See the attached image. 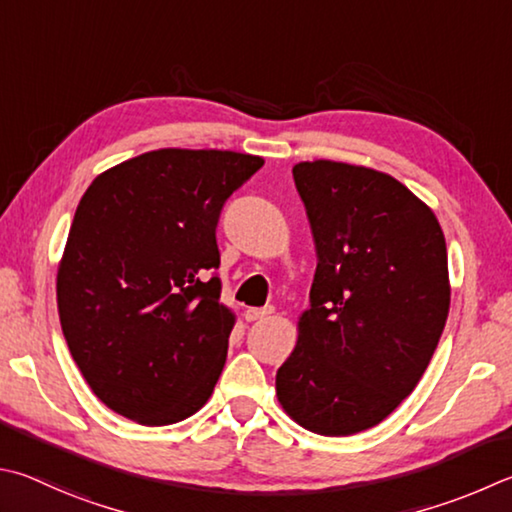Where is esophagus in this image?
<instances>
[{
	"instance_id": "34e87169",
	"label": "esophagus",
	"mask_w": 512,
	"mask_h": 512,
	"mask_svg": "<svg viewBox=\"0 0 512 512\" xmlns=\"http://www.w3.org/2000/svg\"><path fill=\"white\" fill-rule=\"evenodd\" d=\"M268 315H273L271 306H266V309H248V311L244 313V318H246V322H257V320L268 318Z\"/></svg>"
}]
</instances>
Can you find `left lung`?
Instances as JSON below:
<instances>
[{
    "label": "left lung",
    "instance_id": "1",
    "mask_svg": "<svg viewBox=\"0 0 512 512\" xmlns=\"http://www.w3.org/2000/svg\"><path fill=\"white\" fill-rule=\"evenodd\" d=\"M293 179L318 268L277 369V401L304 430L358 434L385 421L430 365L450 311L448 248L432 208L374 167L302 161Z\"/></svg>",
    "mask_w": 512,
    "mask_h": 512
}]
</instances>
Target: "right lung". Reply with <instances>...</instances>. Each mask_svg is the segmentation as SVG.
Returning a JSON list of instances; mask_svg holds the SVG:
<instances>
[{
	"mask_svg": "<svg viewBox=\"0 0 512 512\" xmlns=\"http://www.w3.org/2000/svg\"><path fill=\"white\" fill-rule=\"evenodd\" d=\"M264 165L230 150L145 152L98 174L58 264V313L102 403L141 425L197 414L226 365L235 311L219 302L215 228Z\"/></svg>",
	"mask_w": 512,
	"mask_h": 512,
	"instance_id": "1",
	"label": "right lung"
}]
</instances>
